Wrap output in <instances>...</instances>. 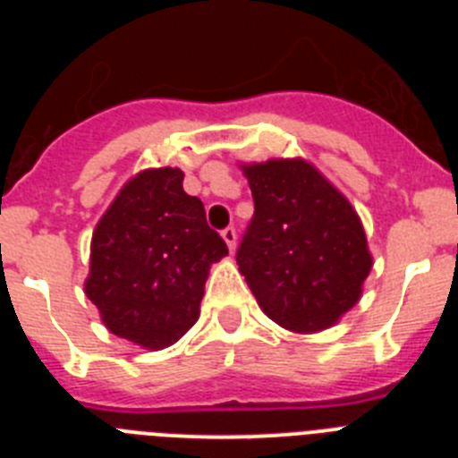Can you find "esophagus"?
Returning a JSON list of instances; mask_svg holds the SVG:
<instances>
[{
  "label": "esophagus",
  "mask_w": 458,
  "mask_h": 458,
  "mask_svg": "<svg viewBox=\"0 0 458 458\" xmlns=\"http://www.w3.org/2000/svg\"><path fill=\"white\" fill-rule=\"evenodd\" d=\"M222 238H225V242L226 245H229V250H236V229H233V226H226L225 232H222Z\"/></svg>",
  "instance_id": "1"
}]
</instances>
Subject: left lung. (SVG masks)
I'll list each match as a JSON object with an SVG mask.
<instances>
[{
  "instance_id": "left-lung-1",
  "label": "left lung",
  "mask_w": 458,
  "mask_h": 458,
  "mask_svg": "<svg viewBox=\"0 0 458 458\" xmlns=\"http://www.w3.org/2000/svg\"><path fill=\"white\" fill-rule=\"evenodd\" d=\"M254 216L236 261L259 307L291 333L335 326L369 275L365 226L351 201L302 157L242 163Z\"/></svg>"
}]
</instances>
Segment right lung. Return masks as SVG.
<instances>
[{
  "mask_svg": "<svg viewBox=\"0 0 458 458\" xmlns=\"http://www.w3.org/2000/svg\"><path fill=\"white\" fill-rule=\"evenodd\" d=\"M226 254L204 204L183 190V172L144 169L93 229L84 293L109 333L167 349L197 323L210 266Z\"/></svg>",
  "mask_w": 458,
  "mask_h": 458,
  "instance_id": "right-lung-1",
  "label": "right lung"
}]
</instances>
